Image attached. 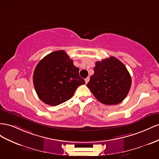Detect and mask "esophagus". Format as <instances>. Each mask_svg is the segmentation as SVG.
I'll use <instances>...</instances> for the list:
<instances>
[{
    "instance_id": "1",
    "label": "esophagus",
    "mask_w": 159,
    "mask_h": 159,
    "mask_svg": "<svg viewBox=\"0 0 159 159\" xmlns=\"http://www.w3.org/2000/svg\"><path fill=\"white\" fill-rule=\"evenodd\" d=\"M89 79H90L89 76H88L87 78H86V79H85V83H86V84H87V83H88L89 81Z\"/></svg>"
}]
</instances>
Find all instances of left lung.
Wrapping results in <instances>:
<instances>
[{
  "instance_id": "1",
  "label": "left lung",
  "mask_w": 159,
  "mask_h": 159,
  "mask_svg": "<svg viewBox=\"0 0 159 159\" xmlns=\"http://www.w3.org/2000/svg\"><path fill=\"white\" fill-rule=\"evenodd\" d=\"M87 87L99 102L107 105L119 104L127 96L131 76L123 63L114 57L97 61Z\"/></svg>"
}]
</instances>
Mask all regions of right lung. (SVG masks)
<instances>
[{
	"instance_id": "obj_1",
	"label": "right lung",
	"mask_w": 159,
	"mask_h": 159,
	"mask_svg": "<svg viewBox=\"0 0 159 159\" xmlns=\"http://www.w3.org/2000/svg\"><path fill=\"white\" fill-rule=\"evenodd\" d=\"M34 89L39 98L50 106L69 100L79 86L85 84L79 69L65 51H57L44 57L33 74Z\"/></svg>"
}]
</instances>
